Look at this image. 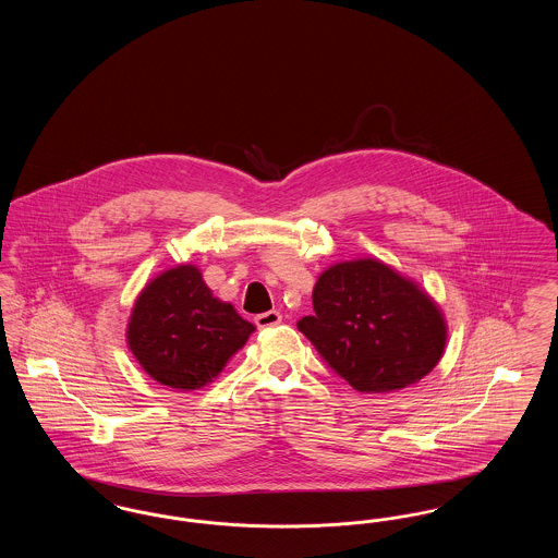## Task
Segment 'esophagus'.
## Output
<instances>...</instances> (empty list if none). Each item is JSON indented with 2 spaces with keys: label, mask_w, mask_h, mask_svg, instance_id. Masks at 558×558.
Segmentation results:
<instances>
[{
  "label": "esophagus",
  "mask_w": 558,
  "mask_h": 558,
  "mask_svg": "<svg viewBox=\"0 0 558 558\" xmlns=\"http://www.w3.org/2000/svg\"><path fill=\"white\" fill-rule=\"evenodd\" d=\"M282 322V316H280V312H276V310H271V312H266V314H259L257 318H255V324H257V328H271V326H278Z\"/></svg>",
  "instance_id": "34e87169"
}]
</instances>
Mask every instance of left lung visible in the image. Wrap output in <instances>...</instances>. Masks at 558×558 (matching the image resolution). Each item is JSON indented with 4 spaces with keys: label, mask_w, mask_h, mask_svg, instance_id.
<instances>
[{
    "label": "left lung",
    "mask_w": 558,
    "mask_h": 558,
    "mask_svg": "<svg viewBox=\"0 0 558 558\" xmlns=\"http://www.w3.org/2000/svg\"><path fill=\"white\" fill-rule=\"evenodd\" d=\"M296 328L360 393L418 383L446 347V322L430 296L374 259L328 267L314 289V316Z\"/></svg>",
    "instance_id": "obj_1"
}]
</instances>
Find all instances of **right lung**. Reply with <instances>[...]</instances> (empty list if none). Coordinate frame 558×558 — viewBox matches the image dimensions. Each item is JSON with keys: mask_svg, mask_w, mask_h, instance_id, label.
<instances>
[{"mask_svg": "<svg viewBox=\"0 0 558 558\" xmlns=\"http://www.w3.org/2000/svg\"><path fill=\"white\" fill-rule=\"evenodd\" d=\"M253 330L230 303L213 296L196 267L178 266L137 296L128 343L160 385L192 391L211 383Z\"/></svg>", "mask_w": 558, "mask_h": 558, "instance_id": "obj_1", "label": "right lung"}]
</instances>
